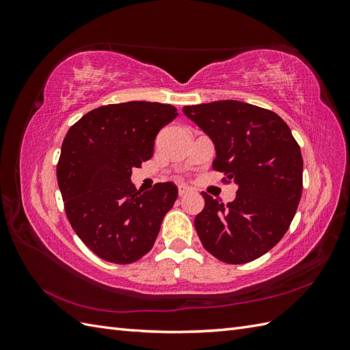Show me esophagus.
<instances>
[{"label":"esophagus","instance_id":"34e87169","mask_svg":"<svg viewBox=\"0 0 350 350\" xmlns=\"http://www.w3.org/2000/svg\"><path fill=\"white\" fill-rule=\"evenodd\" d=\"M189 191H191V189H189V187H187V185H179L178 187V194L179 196H185V194H188Z\"/></svg>","mask_w":350,"mask_h":350}]
</instances>
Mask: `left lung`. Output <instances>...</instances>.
Here are the masks:
<instances>
[{
    "label": "left lung",
    "mask_w": 350,
    "mask_h": 350,
    "mask_svg": "<svg viewBox=\"0 0 350 350\" xmlns=\"http://www.w3.org/2000/svg\"><path fill=\"white\" fill-rule=\"evenodd\" d=\"M184 113L215 143L213 169L238 185L228 204L201 193L204 208L194 226L217 260L243 264L283 238L302 194V154L278 113L239 100L184 107Z\"/></svg>",
    "instance_id": "obj_1"
}]
</instances>
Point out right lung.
I'll use <instances>...</instances> for the list:
<instances>
[{"instance_id": "add662e5", "label": "right lung", "mask_w": 350, "mask_h": 350, "mask_svg": "<svg viewBox=\"0 0 350 350\" xmlns=\"http://www.w3.org/2000/svg\"><path fill=\"white\" fill-rule=\"evenodd\" d=\"M176 115L172 105L157 102L105 105L81 116L62 142L57 179L66 215L102 260L130 264L152 250L178 188L159 183L142 194L130 178Z\"/></svg>"}]
</instances>
